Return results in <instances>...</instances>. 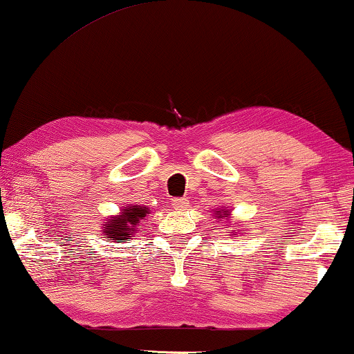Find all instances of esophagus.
Returning a JSON list of instances; mask_svg holds the SVG:
<instances>
[{
    "instance_id": "obj_1",
    "label": "esophagus",
    "mask_w": 354,
    "mask_h": 354,
    "mask_svg": "<svg viewBox=\"0 0 354 354\" xmlns=\"http://www.w3.org/2000/svg\"><path fill=\"white\" fill-rule=\"evenodd\" d=\"M172 206H174V209L183 211V209H185V207L188 206L187 198H174V200H172Z\"/></svg>"
}]
</instances>
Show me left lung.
Listing matches in <instances>:
<instances>
[{"label":"left lung","mask_w":354,"mask_h":354,"mask_svg":"<svg viewBox=\"0 0 354 354\" xmlns=\"http://www.w3.org/2000/svg\"><path fill=\"white\" fill-rule=\"evenodd\" d=\"M224 212H225V211H224ZM217 214H219V211H217ZM227 216H229V212H227V214H225L224 217H227ZM217 217H222V214H221V216H217Z\"/></svg>","instance_id":"left-lung-1"}]
</instances>
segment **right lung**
<instances>
[{
	"label": "right lung",
	"instance_id": "obj_1",
	"mask_svg": "<svg viewBox=\"0 0 354 354\" xmlns=\"http://www.w3.org/2000/svg\"><path fill=\"white\" fill-rule=\"evenodd\" d=\"M145 214H148L147 207L129 206L122 211V214L113 217L109 224H106L103 234L108 235V239L113 240H125L127 236L137 232V225L140 219H143Z\"/></svg>",
	"mask_w": 354,
	"mask_h": 354
}]
</instances>
